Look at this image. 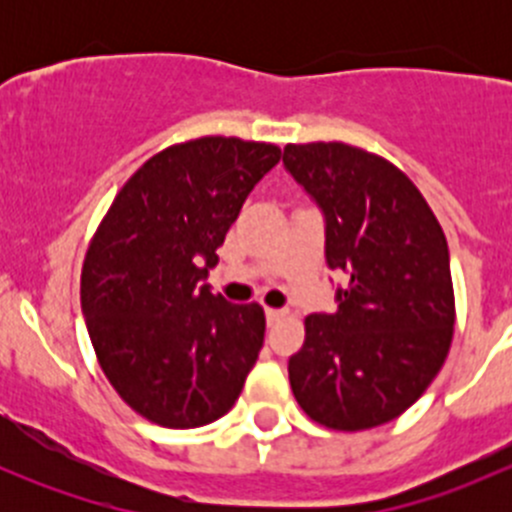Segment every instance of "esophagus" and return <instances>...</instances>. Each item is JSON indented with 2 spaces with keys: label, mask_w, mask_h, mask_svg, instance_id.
Returning a JSON list of instances; mask_svg holds the SVG:
<instances>
[{
  "label": "esophagus",
  "mask_w": 512,
  "mask_h": 512,
  "mask_svg": "<svg viewBox=\"0 0 512 512\" xmlns=\"http://www.w3.org/2000/svg\"><path fill=\"white\" fill-rule=\"evenodd\" d=\"M285 314H287V309H272V307H267V309H265L267 324H275V322H280V319L285 317Z\"/></svg>",
  "instance_id": "1"
}]
</instances>
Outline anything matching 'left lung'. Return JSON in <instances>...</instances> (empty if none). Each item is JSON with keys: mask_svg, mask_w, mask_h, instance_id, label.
I'll return each instance as SVG.
<instances>
[{"mask_svg": "<svg viewBox=\"0 0 512 512\" xmlns=\"http://www.w3.org/2000/svg\"><path fill=\"white\" fill-rule=\"evenodd\" d=\"M285 170L324 218V260L349 275L337 312L309 314L289 384L337 431L394 421L441 371L453 337L448 242L418 188L347 143L287 146Z\"/></svg>", "mask_w": 512, "mask_h": 512, "instance_id": "1", "label": "left lung"}]
</instances>
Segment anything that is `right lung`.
I'll list each match as a JSON object with an SVG mask.
<instances>
[{
  "label": "right lung",
  "instance_id": "obj_1",
  "mask_svg": "<svg viewBox=\"0 0 512 512\" xmlns=\"http://www.w3.org/2000/svg\"><path fill=\"white\" fill-rule=\"evenodd\" d=\"M280 156L272 143L223 136L165 148L123 185L86 252L81 312L103 374L158 426L218 421L255 366L265 312L205 280Z\"/></svg>",
  "mask_w": 512,
  "mask_h": 512
}]
</instances>
